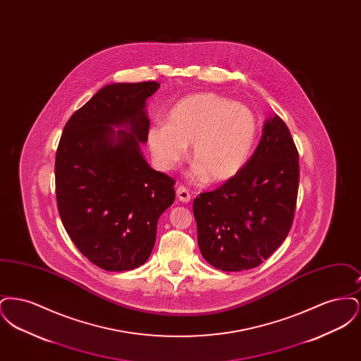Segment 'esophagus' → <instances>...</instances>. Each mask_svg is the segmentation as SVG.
Masks as SVG:
<instances>
[{"label": "esophagus", "instance_id": "obj_1", "mask_svg": "<svg viewBox=\"0 0 361 361\" xmlns=\"http://www.w3.org/2000/svg\"><path fill=\"white\" fill-rule=\"evenodd\" d=\"M176 195H177L178 200L183 202V203H188L190 200V193H189L188 189L183 187V185H180L178 188L176 189Z\"/></svg>", "mask_w": 361, "mask_h": 361}]
</instances>
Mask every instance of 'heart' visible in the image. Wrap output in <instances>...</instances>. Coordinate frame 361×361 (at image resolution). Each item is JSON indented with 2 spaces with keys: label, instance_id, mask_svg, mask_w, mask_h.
Returning a JSON list of instances; mask_svg holds the SVG:
<instances>
[{
  "label": "heart",
  "instance_id": "1",
  "mask_svg": "<svg viewBox=\"0 0 361 361\" xmlns=\"http://www.w3.org/2000/svg\"><path fill=\"white\" fill-rule=\"evenodd\" d=\"M257 137V119L250 108L216 93H196L181 99L169 112L168 124H154L147 143L155 164L172 171L192 143L195 180L222 183L246 165Z\"/></svg>",
  "mask_w": 361,
  "mask_h": 361
}]
</instances>
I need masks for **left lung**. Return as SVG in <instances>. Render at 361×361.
<instances>
[{"label":"left lung","instance_id":"8db88e82","mask_svg":"<svg viewBox=\"0 0 361 361\" xmlns=\"http://www.w3.org/2000/svg\"><path fill=\"white\" fill-rule=\"evenodd\" d=\"M298 159L287 124L269 116L242 171L195 199L197 243L208 264L224 272L252 269L283 243L296 206Z\"/></svg>","mask_w":361,"mask_h":361}]
</instances>
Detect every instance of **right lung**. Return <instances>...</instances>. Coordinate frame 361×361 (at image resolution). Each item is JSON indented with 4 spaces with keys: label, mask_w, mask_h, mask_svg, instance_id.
I'll return each mask as SVG.
<instances>
[{
    "label": "right lung",
    "mask_w": 361,
    "mask_h": 361,
    "mask_svg": "<svg viewBox=\"0 0 361 361\" xmlns=\"http://www.w3.org/2000/svg\"><path fill=\"white\" fill-rule=\"evenodd\" d=\"M155 81L102 87L66 123L55 155L58 211L70 238L109 272L143 265L157 224L173 204L174 180L150 168L140 146Z\"/></svg>",
    "instance_id": "add662e5"
}]
</instances>
